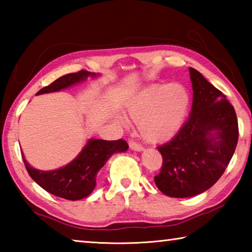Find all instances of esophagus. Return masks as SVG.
<instances>
[{"mask_svg": "<svg viewBox=\"0 0 252 252\" xmlns=\"http://www.w3.org/2000/svg\"><path fill=\"white\" fill-rule=\"evenodd\" d=\"M129 147H130L131 150H134V151H138V152H141V151L144 150V148L141 146V144L132 141V140L129 142Z\"/></svg>", "mask_w": 252, "mask_h": 252, "instance_id": "obj_1", "label": "esophagus"}]
</instances>
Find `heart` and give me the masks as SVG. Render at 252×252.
I'll return each instance as SVG.
<instances>
[{"mask_svg": "<svg viewBox=\"0 0 252 252\" xmlns=\"http://www.w3.org/2000/svg\"><path fill=\"white\" fill-rule=\"evenodd\" d=\"M190 94L181 84H153L136 93L126 104V113L136 122L140 135L148 142L168 141L186 121Z\"/></svg>", "mask_w": 252, "mask_h": 252, "instance_id": "1", "label": "heart"}]
</instances>
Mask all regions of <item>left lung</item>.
Returning <instances> with one entry per match:
<instances>
[{
	"instance_id": "obj_1",
	"label": "left lung",
	"mask_w": 252,
	"mask_h": 252,
	"mask_svg": "<svg viewBox=\"0 0 252 252\" xmlns=\"http://www.w3.org/2000/svg\"><path fill=\"white\" fill-rule=\"evenodd\" d=\"M193 100L189 119L169 142L158 147L163 163L155 182L162 193L190 198L222 176L238 143L236 111L222 92L189 67Z\"/></svg>"
}]
</instances>
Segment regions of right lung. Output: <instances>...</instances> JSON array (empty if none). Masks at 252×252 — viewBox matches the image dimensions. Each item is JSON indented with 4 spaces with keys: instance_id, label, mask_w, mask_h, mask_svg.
<instances>
[{
    "instance_id": "obj_1",
    "label": "right lung",
    "mask_w": 252,
    "mask_h": 252,
    "mask_svg": "<svg viewBox=\"0 0 252 252\" xmlns=\"http://www.w3.org/2000/svg\"><path fill=\"white\" fill-rule=\"evenodd\" d=\"M89 76L96 78L100 74L93 72L80 71L76 73L63 75L53 83L36 93L37 95L44 93L58 92L87 81ZM129 149L125 140L105 141L101 139H89L82 150L70 163L50 171L35 169L30 165L22 152V158L28 172L34 181L45 191L57 197L75 200L83 199L92 193L96 186V174L114 153L125 152Z\"/></svg>"
}]
</instances>
